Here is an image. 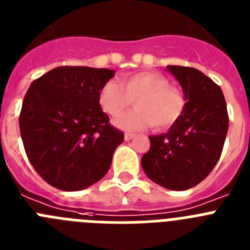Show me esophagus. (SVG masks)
Segmentation results:
<instances>
[{
  "label": "esophagus",
  "instance_id": "34e87169",
  "mask_svg": "<svg viewBox=\"0 0 250 250\" xmlns=\"http://www.w3.org/2000/svg\"><path fill=\"white\" fill-rule=\"evenodd\" d=\"M135 138V134H131V132H125V140L129 141L131 140V139Z\"/></svg>",
  "mask_w": 250,
  "mask_h": 250
}]
</instances>
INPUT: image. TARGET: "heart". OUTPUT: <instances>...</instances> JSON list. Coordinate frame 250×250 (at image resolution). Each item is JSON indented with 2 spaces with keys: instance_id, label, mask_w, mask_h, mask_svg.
<instances>
[{
  "instance_id": "1",
  "label": "heart",
  "mask_w": 250,
  "mask_h": 250,
  "mask_svg": "<svg viewBox=\"0 0 250 250\" xmlns=\"http://www.w3.org/2000/svg\"><path fill=\"white\" fill-rule=\"evenodd\" d=\"M135 101L136 109L116 121L121 129L143 130L152 126L163 131L174 126L187 107L182 89L170 85L167 76L156 71L126 75L119 85L107 81L99 92V103L111 118H119Z\"/></svg>"
}]
</instances>
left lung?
<instances>
[{"label":"left lung","instance_id":"obj_1","mask_svg":"<svg viewBox=\"0 0 250 250\" xmlns=\"http://www.w3.org/2000/svg\"><path fill=\"white\" fill-rule=\"evenodd\" d=\"M187 96L182 119L167 134L149 136L141 165L152 182L170 190H187L204 180L222 155L229 116L219 85L202 71L167 66Z\"/></svg>","mask_w":250,"mask_h":250}]
</instances>
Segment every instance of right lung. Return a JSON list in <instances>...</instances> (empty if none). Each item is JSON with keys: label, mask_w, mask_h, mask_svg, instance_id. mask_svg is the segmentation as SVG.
<instances>
[{"label": "right lung", "mask_w": 250, "mask_h": 250, "mask_svg": "<svg viewBox=\"0 0 250 250\" xmlns=\"http://www.w3.org/2000/svg\"><path fill=\"white\" fill-rule=\"evenodd\" d=\"M115 71L60 66L32 81L20 112L26 155L60 190L76 191L104 178L124 132L101 110L99 92Z\"/></svg>", "instance_id": "1"}]
</instances>
